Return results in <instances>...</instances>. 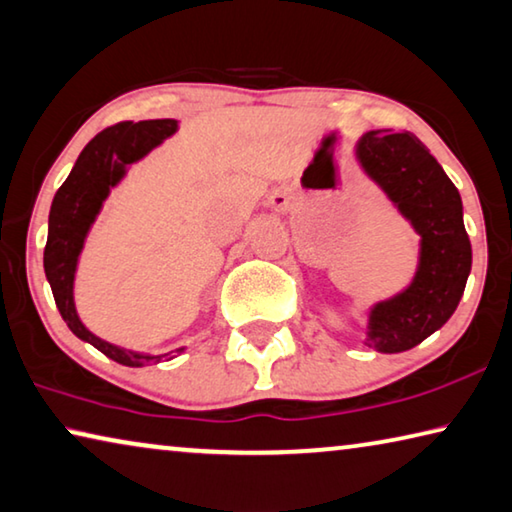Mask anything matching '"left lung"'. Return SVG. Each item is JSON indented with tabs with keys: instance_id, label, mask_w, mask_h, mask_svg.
<instances>
[{
	"instance_id": "obj_1",
	"label": "left lung",
	"mask_w": 512,
	"mask_h": 512,
	"mask_svg": "<svg viewBox=\"0 0 512 512\" xmlns=\"http://www.w3.org/2000/svg\"><path fill=\"white\" fill-rule=\"evenodd\" d=\"M355 157L419 234L415 278L399 294L373 303L364 339L378 353H403L440 330L465 291L472 243L462 223V200L415 134L369 132L355 145Z\"/></svg>"
}]
</instances>
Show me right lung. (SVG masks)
I'll list each match as a JSON object with an SVG mask.
<instances>
[{
    "instance_id": "add662e5",
    "label": "right lung",
    "mask_w": 512,
    "mask_h": 512,
    "mask_svg": "<svg viewBox=\"0 0 512 512\" xmlns=\"http://www.w3.org/2000/svg\"><path fill=\"white\" fill-rule=\"evenodd\" d=\"M175 132L177 120L173 118L141 120V123L127 120V123L107 127L81 150L68 180L56 191L50 209L43 264L56 307H59L63 321L68 323V328L75 332L81 342H88L107 358L125 364V367H143L148 362L157 364L164 358L173 360L175 355L184 351V346L170 353L150 355L127 351V348L109 344L93 335L77 314L75 273L91 225L95 223L113 186H118V182L127 175V166L141 161L152 148L170 139Z\"/></svg>"
}]
</instances>
